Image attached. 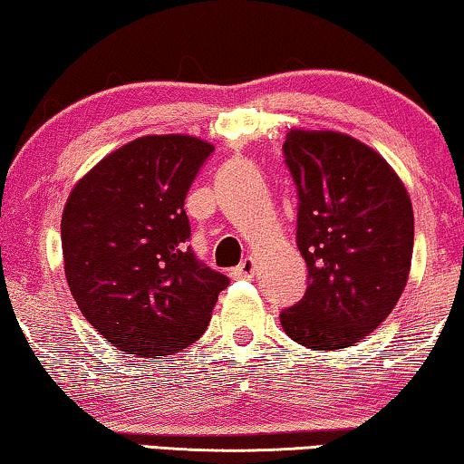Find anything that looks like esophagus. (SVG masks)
<instances>
[{"label": "esophagus", "instance_id": "1", "mask_svg": "<svg viewBox=\"0 0 464 464\" xmlns=\"http://www.w3.org/2000/svg\"><path fill=\"white\" fill-rule=\"evenodd\" d=\"M237 277H253L255 274V259H251V256H246L245 261H240L238 267H234L232 272Z\"/></svg>", "mask_w": 464, "mask_h": 464}]
</instances>
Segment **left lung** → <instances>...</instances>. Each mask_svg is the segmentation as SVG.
<instances>
[{
    "instance_id": "8db88e82",
    "label": "left lung",
    "mask_w": 464,
    "mask_h": 464,
    "mask_svg": "<svg viewBox=\"0 0 464 464\" xmlns=\"http://www.w3.org/2000/svg\"><path fill=\"white\" fill-rule=\"evenodd\" d=\"M282 149L309 272L304 296L280 313L282 327L313 351L353 346L390 315L409 280V192L380 153L348 134L290 130Z\"/></svg>"
}]
</instances>
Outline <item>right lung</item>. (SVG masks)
<instances>
[{
	"label": "right lung",
	"instance_id": "1",
	"mask_svg": "<svg viewBox=\"0 0 464 464\" xmlns=\"http://www.w3.org/2000/svg\"><path fill=\"white\" fill-rule=\"evenodd\" d=\"M211 153L187 134L140 137L70 192L62 216L68 286L118 351L158 359L190 346L230 284L188 246L184 198Z\"/></svg>",
	"mask_w": 464,
	"mask_h": 464
}]
</instances>
